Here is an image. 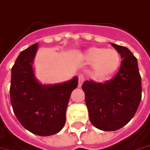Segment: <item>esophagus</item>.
<instances>
[{
	"label": "esophagus",
	"mask_w": 150,
	"mask_h": 150,
	"mask_svg": "<svg viewBox=\"0 0 150 150\" xmlns=\"http://www.w3.org/2000/svg\"><path fill=\"white\" fill-rule=\"evenodd\" d=\"M78 87H81L82 86V84H83V82H84V80H85V78H84V76L83 75H79V77H78Z\"/></svg>",
	"instance_id": "obj_1"
}]
</instances>
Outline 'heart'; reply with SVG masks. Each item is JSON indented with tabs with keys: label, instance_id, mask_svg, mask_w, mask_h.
Segmentation results:
<instances>
[{
	"label": "heart",
	"instance_id": "obj_1",
	"mask_svg": "<svg viewBox=\"0 0 150 150\" xmlns=\"http://www.w3.org/2000/svg\"><path fill=\"white\" fill-rule=\"evenodd\" d=\"M86 64H91L90 75L97 81H107L119 69L122 59L119 53L113 49L90 47L81 55Z\"/></svg>",
	"mask_w": 150,
	"mask_h": 150
}]
</instances>
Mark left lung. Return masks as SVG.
I'll use <instances>...</instances> for the list:
<instances>
[{"instance_id": "1", "label": "left lung", "mask_w": 150, "mask_h": 150, "mask_svg": "<svg viewBox=\"0 0 150 150\" xmlns=\"http://www.w3.org/2000/svg\"><path fill=\"white\" fill-rule=\"evenodd\" d=\"M112 45L122 59L118 73L104 84L86 81L82 85L90 121L102 131L125 126L136 113L142 96L137 59L126 47Z\"/></svg>"}]
</instances>
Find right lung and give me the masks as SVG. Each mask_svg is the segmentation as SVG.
Here are the masks:
<instances>
[{
	"label": "right lung",
	"instance_id": "1",
	"mask_svg": "<svg viewBox=\"0 0 150 150\" xmlns=\"http://www.w3.org/2000/svg\"><path fill=\"white\" fill-rule=\"evenodd\" d=\"M38 42L22 51L11 68L10 97L16 118L27 130L39 136L59 133L78 77L58 84H42L36 78L33 60Z\"/></svg>",
	"mask_w": 150,
	"mask_h": 150
}]
</instances>
